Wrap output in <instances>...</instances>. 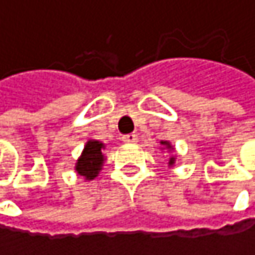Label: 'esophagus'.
<instances>
[{
	"label": "esophagus",
	"instance_id": "obj_1",
	"mask_svg": "<svg viewBox=\"0 0 255 255\" xmlns=\"http://www.w3.org/2000/svg\"><path fill=\"white\" fill-rule=\"evenodd\" d=\"M123 141H126V143H135L137 141V134L131 132V134L123 135Z\"/></svg>",
	"mask_w": 255,
	"mask_h": 255
}]
</instances>
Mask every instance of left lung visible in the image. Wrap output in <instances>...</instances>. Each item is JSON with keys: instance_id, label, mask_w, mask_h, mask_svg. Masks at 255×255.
<instances>
[{"instance_id": "left-lung-1", "label": "left lung", "mask_w": 255, "mask_h": 255, "mask_svg": "<svg viewBox=\"0 0 255 255\" xmlns=\"http://www.w3.org/2000/svg\"><path fill=\"white\" fill-rule=\"evenodd\" d=\"M161 143H162V144H167L168 147H171V146H170V143H167V141H161ZM168 164H170V165H173V164H174V158H170V162H168Z\"/></svg>"}]
</instances>
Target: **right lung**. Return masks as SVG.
<instances>
[{
  "label": "right lung",
  "instance_id": "add662e5",
  "mask_svg": "<svg viewBox=\"0 0 255 255\" xmlns=\"http://www.w3.org/2000/svg\"><path fill=\"white\" fill-rule=\"evenodd\" d=\"M102 147H103V143L97 140H90L85 144L84 152L77 162V171L79 176H84L87 180H91L99 174V170L102 168V164H103Z\"/></svg>",
  "mask_w": 255,
  "mask_h": 255
}]
</instances>
